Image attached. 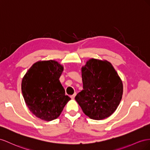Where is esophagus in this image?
<instances>
[{"label": "esophagus", "mask_w": 150, "mask_h": 150, "mask_svg": "<svg viewBox=\"0 0 150 150\" xmlns=\"http://www.w3.org/2000/svg\"><path fill=\"white\" fill-rule=\"evenodd\" d=\"M76 93L75 92V93H74V94H73V95H71V96H70V97L71 98V99H74V98H75V97L76 96Z\"/></svg>", "instance_id": "1"}]
</instances>
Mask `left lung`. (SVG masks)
I'll use <instances>...</instances> for the list:
<instances>
[{
  "label": "left lung",
  "instance_id": "obj_1",
  "mask_svg": "<svg viewBox=\"0 0 150 150\" xmlns=\"http://www.w3.org/2000/svg\"><path fill=\"white\" fill-rule=\"evenodd\" d=\"M83 90L75 100L83 113L102 120L117 108L123 93L122 82L112 65L107 60L91 58L82 67Z\"/></svg>",
  "mask_w": 150,
  "mask_h": 150
}]
</instances>
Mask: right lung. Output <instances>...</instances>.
Segmentation results:
<instances>
[{"label":"right lung","instance_id":"obj_1","mask_svg":"<svg viewBox=\"0 0 150 150\" xmlns=\"http://www.w3.org/2000/svg\"><path fill=\"white\" fill-rule=\"evenodd\" d=\"M63 66L55 60L34 63L24 75L21 90L29 110L38 118L51 121L58 118L71 99L65 96L59 79Z\"/></svg>","mask_w":150,"mask_h":150}]
</instances>
